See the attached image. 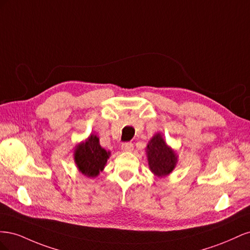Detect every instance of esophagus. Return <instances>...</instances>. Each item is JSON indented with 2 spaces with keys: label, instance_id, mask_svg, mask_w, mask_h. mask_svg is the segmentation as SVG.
<instances>
[{
  "label": "esophagus",
  "instance_id": "obj_1",
  "mask_svg": "<svg viewBox=\"0 0 250 250\" xmlns=\"http://www.w3.org/2000/svg\"><path fill=\"white\" fill-rule=\"evenodd\" d=\"M121 148H122L123 151H132L133 144L132 143H123L122 145H121Z\"/></svg>",
  "mask_w": 250,
  "mask_h": 250
}]
</instances>
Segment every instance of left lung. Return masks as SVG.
Returning <instances> with one entry per match:
<instances>
[{
	"instance_id": "left-lung-1",
	"label": "left lung",
	"mask_w": 250,
	"mask_h": 250,
	"mask_svg": "<svg viewBox=\"0 0 250 250\" xmlns=\"http://www.w3.org/2000/svg\"><path fill=\"white\" fill-rule=\"evenodd\" d=\"M149 168L156 177H165L176 167L177 155L161 133L154 134L146 147Z\"/></svg>"
}]
</instances>
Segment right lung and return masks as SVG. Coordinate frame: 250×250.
<instances>
[{
  "instance_id": "1",
  "label": "right lung",
  "mask_w": 250,
  "mask_h": 250,
  "mask_svg": "<svg viewBox=\"0 0 250 250\" xmlns=\"http://www.w3.org/2000/svg\"><path fill=\"white\" fill-rule=\"evenodd\" d=\"M110 152L100 146L99 138L90 134L86 141L76 146L74 160L79 172L86 177H96L103 171L109 158Z\"/></svg>"
}]
</instances>
